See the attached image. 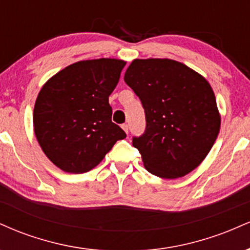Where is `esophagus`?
<instances>
[{
    "instance_id": "obj_1",
    "label": "esophagus",
    "mask_w": 250,
    "mask_h": 250,
    "mask_svg": "<svg viewBox=\"0 0 250 250\" xmlns=\"http://www.w3.org/2000/svg\"><path fill=\"white\" fill-rule=\"evenodd\" d=\"M122 129H123V130L125 131V133H128V130H129V125H127V123H123V125H122Z\"/></svg>"
}]
</instances>
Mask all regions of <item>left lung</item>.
Listing matches in <instances>:
<instances>
[{
    "label": "left lung",
    "mask_w": 250,
    "mask_h": 250,
    "mask_svg": "<svg viewBox=\"0 0 250 250\" xmlns=\"http://www.w3.org/2000/svg\"><path fill=\"white\" fill-rule=\"evenodd\" d=\"M125 82L141 100L146 130L133 137L149 173L177 179L206 159L220 131L221 116L207 80L169 59H136Z\"/></svg>",
    "instance_id": "obj_1"
}]
</instances>
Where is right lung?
<instances>
[{
    "label": "right lung",
    "mask_w": 250,
    "mask_h": 250,
    "mask_svg": "<svg viewBox=\"0 0 250 250\" xmlns=\"http://www.w3.org/2000/svg\"><path fill=\"white\" fill-rule=\"evenodd\" d=\"M125 62L116 59L80 61L44 83L34 107V131L56 167L82 174L95 168L116 141L127 135L111 122L109 95Z\"/></svg>",
    "instance_id": "obj_1"
}]
</instances>
